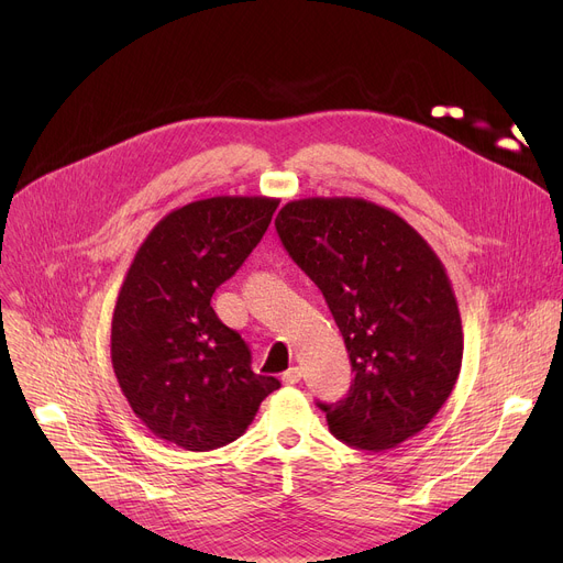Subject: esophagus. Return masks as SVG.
Wrapping results in <instances>:
<instances>
[{"instance_id": "1", "label": "esophagus", "mask_w": 563, "mask_h": 563, "mask_svg": "<svg viewBox=\"0 0 563 563\" xmlns=\"http://www.w3.org/2000/svg\"><path fill=\"white\" fill-rule=\"evenodd\" d=\"M300 376H302V372H300L298 367H289V369L283 374V383H285V385H296V383L300 380Z\"/></svg>"}]
</instances>
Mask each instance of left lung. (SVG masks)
<instances>
[{"instance_id": "1", "label": "left lung", "mask_w": 563, "mask_h": 563, "mask_svg": "<svg viewBox=\"0 0 563 563\" xmlns=\"http://www.w3.org/2000/svg\"><path fill=\"white\" fill-rule=\"evenodd\" d=\"M276 231L323 291L350 354L347 396L316 404L330 432L369 452L419 434L452 394L463 358L443 263L404 218L361 198L287 202Z\"/></svg>"}]
</instances>
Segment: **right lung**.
Listing matches in <instances>:
<instances>
[{"label":"right lung","instance_id":"obj_1","mask_svg":"<svg viewBox=\"0 0 563 563\" xmlns=\"http://www.w3.org/2000/svg\"><path fill=\"white\" fill-rule=\"evenodd\" d=\"M278 200L216 196L159 220L120 287L111 363L137 419L189 452L222 448L250 428L274 376L211 307L213 291L247 261Z\"/></svg>","mask_w":563,"mask_h":563}]
</instances>
